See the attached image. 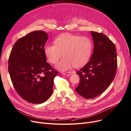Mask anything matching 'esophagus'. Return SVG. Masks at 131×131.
<instances>
[{"label": "esophagus", "mask_w": 131, "mask_h": 131, "mask_svg": "<svg viewBox=\"0 0 131 131\" xmlns=\"http://www.w3.org/2000/svg\"><path fill=\"white\" fill-rule=\"evenodd\" d=\"M72 74V73L71 72H64L63 73V75H70Z\"/></svg>", "instance_id": "34e87169"}]
</instances>
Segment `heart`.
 <instances>
[{
    "mask_svg": "<svg viewBox=\"0 0 131 131\" xmlns=\"http://www.w3.org/2000/svg\"><path fill=\"white\" fill-rule=\"evenodd\" d=\"M54 44L45 47L46 56L50 63L56 64L63 53L64 57L57 68L66 71L72 67H80L86 64L91 57L93 43L88 37H80L66 33L58 37Z\"/></svg>",
    "mask_w": 131,
    "mask_h": 131,
    "instance_id": "obj_1",
    "label": "heart"
}]
</instances>
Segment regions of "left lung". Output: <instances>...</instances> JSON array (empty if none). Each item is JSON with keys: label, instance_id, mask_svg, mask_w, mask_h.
Masks as SVG:
<instances>
[{"label": "left lung", "instance_id": "left-lung-1", "mask_svg": "<svg viewBox=\"0 0 131 131\" xmlns=\"http://www.w3.org/2000/svg\"><path fill=\"white\" fill-rule=\"evenodd\" d=\"M94 50L90 60L77 73L80 83L77 92L85 99L104 92L115 78L117 60L114 43L104 34L91 31Z\"/></svg>", "mask_w": 131, "mask_h": 131}]
</instances>
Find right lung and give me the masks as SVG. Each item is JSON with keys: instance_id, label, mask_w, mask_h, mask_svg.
Wrapping results in <instances>:
<instances>
[{"instance_id": "obj_1", "label": "right lung", "mask_w": 131, "mask_h": 131, "mask_svg": "<svg viewBox=\"0 0 131 131\" xmlns=\"http://www.w3.org/2000/svg\"><path fill=\"white\" fill-rule=\"evenodd\" d=\"M48 39L45 31L32 32L17 40L9 54L8 71L13 86L32 104H42L50 97L58 74L46 62L44 47Z\"/></svg>"}]
</instances>
